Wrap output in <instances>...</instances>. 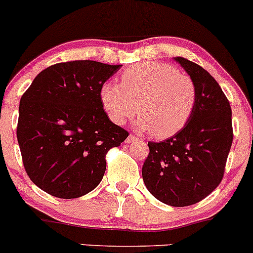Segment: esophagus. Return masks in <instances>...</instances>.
Wrapping results in <instances>:
<instances>
[{
  "mask_svg": "<svg viewBox=\"0 0 253 253\" xmlns=\"http://www.w3.org/2000/svg\"><path fill=\"white\" fill-rule=\"evenodd\" d=\"M137 139H138V138H137L136 136H133V134H129V136L127 137L126 143H133V142H136Z\"/></svg>",
  "mask_w": 253,
  "mask_h": 253,
  "instance_id": "34e87169",
  "label": "esophagus"
}]
</instances>
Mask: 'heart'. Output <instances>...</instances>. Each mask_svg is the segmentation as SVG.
<instances>
[{
	"label": "heart",
	"mask_w": 253,
	"mask_h": 253,
	"mask_svg": "<svg viewBox=\"0 0 253 253\" xmlns=\"http://www.w3.org/2000/svg\"><path fill=\"white\" fill-rule=\"evenodd\" d=\"M101 105L112 122L122 125L138 111L137 128L159 139L169 138L187 125L197 103L193 79L162 62H142L127 68L121 84H101Z\"/></svg>",
	"instance_id": "b5f03b06"
}]
</instances>
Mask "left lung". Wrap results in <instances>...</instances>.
I'll use <instances>...</instances> for the list:
<instances>
[{"mask_svg": "<svg viewBox=\"0 0 253 253\" xmlns=\"http://www.w3.org/2000/svg\"><path fill=\"white\" fill-rule=\"evenodd\" d=\"M174 60L195 82L197 103L180 132L163 142H148L142 176L145 187L160 202L186 207L206 198L223 180L233 124L230 104L218 82L192 61Z\"/></svg>", "mask_w": 253, "mask_h": 253, "instance_id": "left-lung-1", "label": "left lung"}]
</instances>
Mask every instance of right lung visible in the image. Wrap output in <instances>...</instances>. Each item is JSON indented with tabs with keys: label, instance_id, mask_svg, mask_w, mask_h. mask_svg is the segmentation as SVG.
I'll return each mask as SVG.
<instances>
[{
	"label": "right lung",
	"instance_id": "obj_1",
	"mask_svg": "<svg viewBox=\"0 0 253 253\" xmlns=\"http://www.w3.org/2000/svg\"><path fill=\"white\" fill-rule=\"evenodd\" d=\"M121 68L82 60L42 71L20 98L17 138L30 180L58 198H78L100 183L106 153L128 132L112 124L100 86Z\"/></svg>",
	"mask_w": 253,
	"mask_h": 253
}]
</instances>
